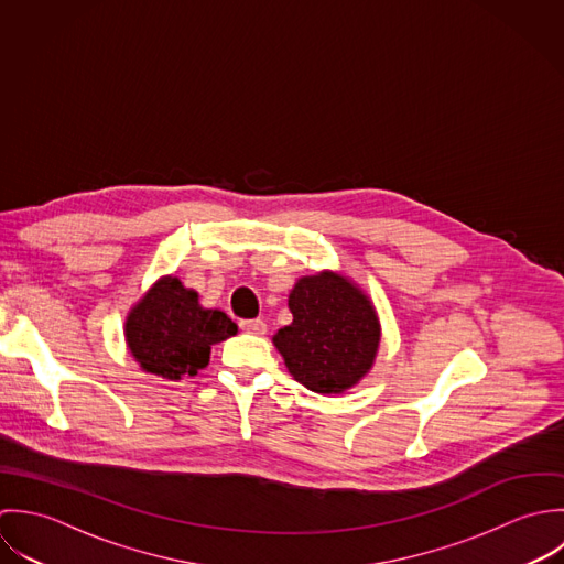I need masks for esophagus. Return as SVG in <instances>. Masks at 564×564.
<instances>
[{
    "mask_svg": "<svg viewBox=\"0 0 564 564\" xmlns=\"http://www.w3.org/2000/svg\"><path fill=\"white\" fill-rule=\"evenodd\" d=\"M239 327H241V332L252 334V336H263V334H265V323L259 321V318H254V321H241Z\"/></svg>",
    "mask_w": 564,
    "mask_h": 564,
    "instance_id": "1",
    "label": "esophagus"
}]
</instances>
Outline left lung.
Wrapping results in <instances>:
<instances>
[{
    "instance_id": "left-lung-1",
    "label": "left lung",
    "mask_w": 564,
    "mask_h": 564,
    "mask_svg": "<svg viewBox=\"0 0 564 564\" xmlns=\"http://www.w3.org/2000/svg\"><path fill=\"white\" fill-rule=\"evenodd\" d=\"M292 323L272 336L290 375L316 394H341L372 368L381 323L372 299L334 270L301 276L288 296Z\"/></svg>"
}]
</instances>
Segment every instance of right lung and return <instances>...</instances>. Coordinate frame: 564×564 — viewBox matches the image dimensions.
Listing matches in <instances>:
<instances>
[{
  "instance_id": "1",
  "label": "right lung",
  "mask_w": 564,
  "mask_h": 564,
  "mask_svg": "<svg viewBox=\"0 0 564 564\" xmlns=\"http://www.w3.org/2000/svg\"><path fill=\"white\" fill-rule=\"evenodd\" d=\"M237 334V325L220 310L200 305L196 290L174 274L156 279L130 307L123 338L143 372L178 381L198 375L209 364L212 346Z\"/></svg>"
}]
</instances>
